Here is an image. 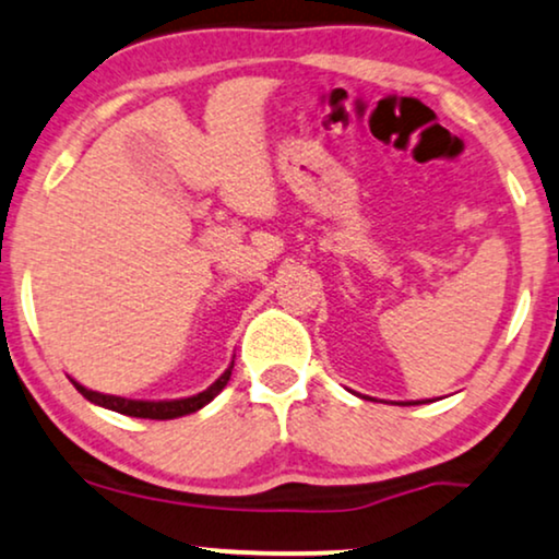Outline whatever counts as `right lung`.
<instances>
[{
	"mask_svg": "<svg viewBox=\"0 0 559 559\" xmlns=\"http://www.w3.org/2000/svg\"><path fill=\"white\" fill-rule=\"evenodd\" d=\"M230 373H233V365L225 370L223 376L217 378L215 383L210 385V389L202 391V394L189 396V399H170V402H140V399H123V396H111V394H98V391H90V389H85V385H80L78 381H72V383H74V389H78L80 394L87 399V402H93V404H98V406H106V409L119 412V415L142 417V419H176V417L191 415V412L202 409L204 404H210L212 399H215L219 391L225 389L227 381H230Z\"/></svg>",
	"mask_w": 559,
	"mask_h": 559,
	"instance_id": "right-lung-1",
	"label": "right lung"
}]
</instances>
